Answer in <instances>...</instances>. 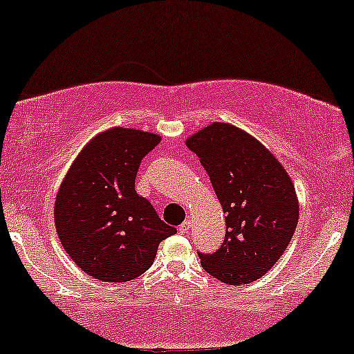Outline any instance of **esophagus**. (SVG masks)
Here are the masks:
<instances>
[{"mask_svg":"<svg viewBox=\"0 0 354 354\" xmlns=\"http://www.w3.org/2000/svg\"><path fill=\"white\" fill-rule=\"evenodd\" d=\"M189 230H191V221H189V219H186V221L181 223L180 233L181 234H186V233H189Z\"/></svg>","mask_w":354,"mask_h":354,"instance_id":"34e87169","label":"esophagus"}]
</instances>
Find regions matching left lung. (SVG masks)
Masks as SVG:
<instances>
[{
	"instance_id": "left-lung-1",
	"label": "left lung",
	"mask_w": 354,
	"mask_h": 354,
	"mask_svg": "<svg viewBox=\"0 0 354 354\" xmlns=\"http://www.w3.org/2000/svg\"><path fill=\"white\" fill-rule=\"evenodd\" d=\"M221 203L225 241L201 266L218 281L250 284L281 258L298 225L295 185L273 153L230 123H211L186 140Z\"/></svg>"
}]
</instances>
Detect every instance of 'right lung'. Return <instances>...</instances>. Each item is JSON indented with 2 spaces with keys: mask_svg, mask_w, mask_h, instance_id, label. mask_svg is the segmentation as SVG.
Here are the masks:
<instances>
[{
  "mask_svg": "<svg viewBox=\"0 0 354 354\" xmlns=\"http://www.w3.org/2000/svg\"><path fill=\"white\" fill-rule=\"evenodd\" d=\"M161 136L115 126L81 149L61 181L55 226L68 256L98 281L124 283L153 265L176 233L135 189L141 160Z\"/></svg>",
  "mask_w": 354,
  "mask_h": 354,
  "instance_id": "1",
  "label": "right lung"
}]
</instances>
